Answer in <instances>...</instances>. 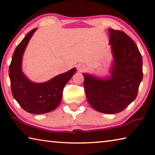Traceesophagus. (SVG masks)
I'll return each mask as SVG.
<instances>
[{
	"instance_id": "34e87169",
	"label": "esophagus",
	"mask_w": 155,
	"mask_h": 155,
	"mask_svg": "<svg viewBox=\"0 0 155 155\" xmlns=\"http://www.w3.org/2000/svg\"><path fill=\"white\" fill-rule=\"evenodd\" d=\"M85 65H83V64H79V65H77V69H78V71H80V72L83 71V70H85Z\"/></svg>"
}]
</instances>
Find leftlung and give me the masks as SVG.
Instances as JSON below:
<instances>
[{
	"label": "left lung",
	"mask_w": 155,
	"mask_h": 155,
	"mask_svg": "<svg viewBox=\"0 0 155 155\" xmlns=\"http://www.w3.org/2000/svg\"><path fill=\"white\" fill-rule=\"evenodd\" d=\"M109 44L114 57L111 76L99 78L83 74L88 103L99 112L120 113L136 98L143 78L142 57L132 39L121 31L109 28Z\"/></svg>",
	"instance_id": "left-lung-1"
}]
</instances>
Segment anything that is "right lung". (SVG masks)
Here are the masks:
<instances>
[{"mask_svg":"<svg viewBox=\"0 0 155 155\" xmlns=\"http://www.w3.org/2000/svg\"><path fill=\"white\" fill-rule=\"evenodd\" d=\"M36 30L37 28L28 32L15 48L9 65V76L13 96L21 107L30 114H43L53 111L59 105L64 86L77 69L72 68L41 83L28 79L22 70V57Z\"/></svg>","mask_w":155,"mask_h":155,"instance_id":"obj_1","label":"right lung"}]
</instances>
